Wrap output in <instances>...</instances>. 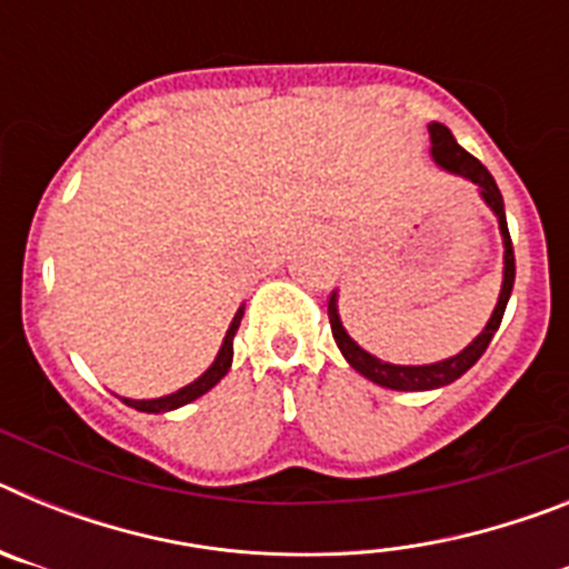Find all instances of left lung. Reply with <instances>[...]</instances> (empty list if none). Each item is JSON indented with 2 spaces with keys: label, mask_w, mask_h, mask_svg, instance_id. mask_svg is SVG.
Here are the masks:
<instances>
[{
  "label": "left lung",
  "mask_w": 569,
  "mask_h": 569,
  "mask_svg": "<svg viewBox=\"0 0 569 569\" xmlns=\"http://www.w3.org/2000/svg\"><path fill=\"white\" fill-rule=\"evenodd\" d=\"M430 142H433V159L450 173H459L465 179H470L472 184H479L485 202L490 204L492 213L499 216V228L505 236V281H501V296L499 305L492 310L487 328L481 330L472 345H467L459 356L445 361H436V365H421V367H401V365H387L379 361L376 356H370L367 350H361L347 330L341 328L339 310H336V293L328 299V316H330V330H333V339L339 345L341 356L350 361L356 373H361L365 379L376 381L381 387H390V390H436V387H445L450 381H456L459 376H465L476 361L481 359V353L487 350L490 339L496 336L501 325V316H505L507 299L512 293V281H516V256H512V241L510 230H507V216H505V199H501V190L496 184V179L490 176V170L476 159L472 153H467L459 142L453 139V133L445 128V124L433 122L430 124Z\"/></svg>",
  "instance_id": "1"
}]
</instances>
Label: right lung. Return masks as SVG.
<instances>
[{"label": "right lung", "mask_w": 569, "mask_h": 569, "mask_svg": "<svg viewBox=\"0 0 569 569\" xmlns=\"http://www.w3.org/2000/svg\"><path fill=\"white\" fill-rule=\"evenodd\" d=\"M241 313H244V308H239V313L233 316V325H230L228 336H224L222 350H219V356H216L213 365L208 367V373H202V376H199V379L193 381V385L182 387V390H176V393L162 396V399H148V401L122 399L124 405L136 407V410H142V413H168V410H176V407L190 405V401H193V399H199V396L208 393L210 387L219 385V381L224 379V373H228V370H230V361H233V336H236V330H239Z\"/></svg>", "instance_id": "right-lung-1"}]
</instances>
